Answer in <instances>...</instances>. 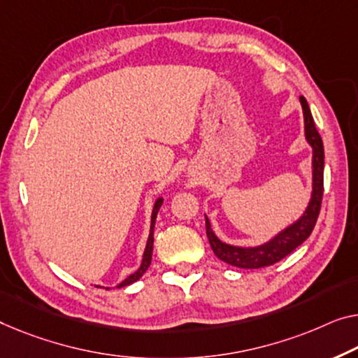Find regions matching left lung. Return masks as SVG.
Listing matches in <instances>:
<instances>
[{
  "instance_id": "1",
  "label": "left lung",
  "mask_w": 358,
  "mask_h": 358,
  "mask_svg": "<svg viewBox=\"0 0 358 358\" xmlns=\"http://www.w3.org/2000/svg\"><path fill=\"white\" fill-rule=\"evenodd\" d=\"M302 106L303 114V133L306 140L312 148V194L310 201L306 207V210L296 222L291 225L282 228L281 231L270 238L266 243L259 244V246H233L222 241L212 230L209 217L206 215V231L209 238L210 248L213 254L223 262L230 264L239 268H262V266L273 265L285 259L287 254H291L297 246L306 241L310 236V233L315 227L320 206H322L323 197V169H324V151L323 141L320 133L317 131L315 122H313L310 108L303 96L299 98Z\"/></svg>"
}]
</instances>
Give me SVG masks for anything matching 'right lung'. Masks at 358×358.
Returning a JSON list of instances; mask_svg holds the SVG:
<instances>
[{"instance_id":"right-lung-1","label":"right lung","mask_w":358,"mask_h":358,"mask_svg":"<svg viewBox=\"0 0 358 358\" xmlns=\"http://www.w3.org/2000/svg\"><path fill=\"white\" fill-rule=\"evenodd\" d=\"M164 202V197H157L156 202H154L152 206V213H151V228H149V236H148V241H146V248H145V252H143V260H141V265L140 268H138L136 271H133V273L130 276H127V278L119 282L117 285V287H124V286H128L131 285V282L138 281L143 276V273L149 268V265H151V259H152V244H154V225H156V218H157V212L159 209H161ZM101 287V286H98ZM106 289H109V287H106Z\"/></svg>"}]
</instances>
